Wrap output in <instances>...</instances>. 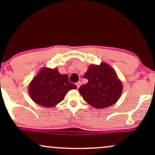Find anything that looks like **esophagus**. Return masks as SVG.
<instances>
[{"label":"esophagus","instance_id":"esophagus-1","mask_svg":"<svg viewBox=\"0 0 155 155\" xmlns=\"http://www.w3.org/2000/svg\"><path fill=\"white\" fill-rule=\"evenodd\" d=\"M81 81H78L77 83L76 84V87H77V88H79V87H80V85H81Z\"/></svg>","mask_w":155,"mask_h":155}]
</instances>
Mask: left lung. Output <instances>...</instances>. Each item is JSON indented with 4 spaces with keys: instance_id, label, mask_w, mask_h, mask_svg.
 I'll list each match as a JSON object with an SVG mask.
<instances>
[{
    "instance_id": "8db88e82",
    "label": "left lung",
    "mask_w": 155,
    "mask_h": 155,
    "mask_svg": "<svg viewBox=\"0 0 155 155\" xmlns=\"http://www.w3.org/2000/svg\"><path fill=\"white\" fill-rule=\"evenodd\" d=\"M88 82L81 85L79 91L84 100L97 108L114 104L120 98L122 85L113 68L104 63L90 65L84 76Z\"/></svg>"
}]
</instances>
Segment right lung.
Segmentation results:
<instances>
[{"instance_id":"obj_1","label":"right lung","mask_w":155,"mask_h":155,"mask_svg":"<svg viewBox=\"0 0 155 155\" xmlns=\"http://www.w3.org/2000/svg\"><path fill=\"white\" fill-rule=\"evenodd\" d=\"M77 89L68 81L67 74L44 68L33 78L29 86L31 98L35 104L45 107H52L64 99L69 90Z\"/></svg>"}]
</instances>
